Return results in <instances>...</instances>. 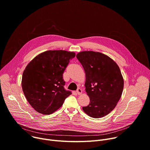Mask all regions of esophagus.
Instances as JSON below:
<instances>
[{"instance_id": "obj_1", "label": "esophagus", "mask_w": 150, "mask_h": 150, "mask_svg": "<svg viewBox=\"0 0 150 150\" xmlns=\"http://www.w3.org/2000/svg\"><path fill=\"white\" fill-rule=\"evenodd\" d=\"M76 93L78 95H81L82 94V90L81 88H78L76 90Z\"/></svg>"}]
</instances>
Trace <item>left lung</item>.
Segmentation results:
<instances>
[{
    "label": "left lung",
    "mask_w": 150,
    "mask_h": 150,
    "mask_svg": "<svg viewBox=\"0 0 150 150\" xmlns=\"http://www.w3.org/2000/svg\"><path fill=\"white\" fill-rule=\"evenodd\" d=\"M76 57L85 72V91L90 100L82 109L91 117H104L115 109L121 97L124 81L120 70L113 60L101 53L84 51Z\"/></svg>",
    "instance_id": "obj_1"
}]
</instances>
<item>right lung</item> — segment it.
<instances>
[{
    "label": "right lung",
    "mask_w": 150,
    "mask_h": 150,
    "mask_svg": "<svg viewBox=\"0 0 150 150\" xmlns=\"http://www.w3.org/2000/svg\"><path fill=\"white\" fill-rule=\"evenodd\" d=\"M74 52L49 50L34 58L26 67L22 77V88L37 112L50 115L59 109L72 94L64 88L63 74Z\"/></svg>",
    "instance_id": "add662e5"
}]
</instances>
